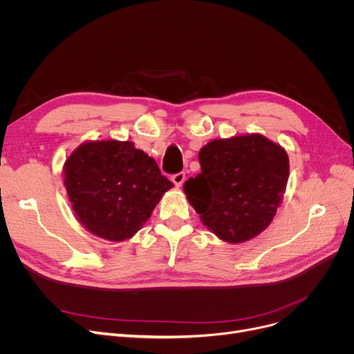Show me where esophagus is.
Masks as SVG:
<instances>
[{"label":"esophagus","mask_w":354,"mask_h":354,"mask_svg":"<svg viewBox=\"0 0 354 354\" xmlns=\"http://www.w3.org/2000/svg\"><path fill=\"white\" fill-rule=\"evenodd\" d=\"M185 178H187V176H185V172H179V174H175L174 176H172V182L175 183V187H182V183L185 182Z\"/></svg>","instance_id":"34e87169"}]
</instances>
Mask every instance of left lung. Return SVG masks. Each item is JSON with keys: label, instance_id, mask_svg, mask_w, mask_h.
<instances>
[{"label": "left lung", "instance_id": "8db88e82", "mask_svg": "<svg viewBox=\"0 0 354 354\" xmlns=\"http://www.w3.org/2000/svg\"><path fill=\"white\" fill-rule=\"evenodd\" d=\"M198 156L201 174L185 182L183 191L203 225L230 244L261 234L286 192L290 165L284 149L252 133L215 139Z\"/></svg>", "mask_w": 354, "mask_h": 354}]
</instances>
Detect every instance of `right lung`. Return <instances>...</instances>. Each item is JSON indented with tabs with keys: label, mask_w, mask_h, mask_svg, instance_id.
Wrapping results in <instances>:
<instances>
[{
	"label": "right lung",
	"mask_w": 354,
	"mask_h": 354,
	"mask_svg": "<svg viewBox=\"0 0 354 354\" xmlns=\"http://www.w3.org/2000/svg\"><path fill=\"white\" fill-rule=\"evenodd\" d=\"M64 187L80 224L113 243L132 238L174 183L133 142H84L64 163Z\"/></svg>",
	"instance_id": "right-lung-1"
}]
</instances>
